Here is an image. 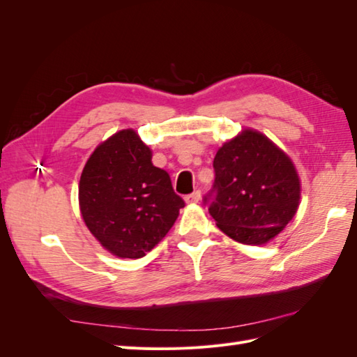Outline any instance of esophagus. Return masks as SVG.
<instances>
[{
	"instance_id": "34e87169",
	"label": "esophagus",
	"mask_w": 357,
	"mask_h": 357,
	"mask_svg": "<svg viewBox=\"0 0 357 357\" xmlns=\"http://www.w3.org/2000/svg\"><path fill=\"white\" fill-rule=\"evenodd\" d=\"M199 198H201V190H195V192L189 193V195H186L185 201H186V204H197L199 201Z\"/></svg>"
}]
</instances>
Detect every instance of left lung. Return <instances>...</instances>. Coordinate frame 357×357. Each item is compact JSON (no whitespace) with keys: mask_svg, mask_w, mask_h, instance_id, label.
Masks as SVG:
<instances>
[{"mask_svg":"<svg viewBox=\"0 0 357 357\" xmlns=\"http://www.w3.org/2000/svg\"><path fill=\"white\" fill-rule=\"evenodd\" d=\"M213 167L215 178L204 202L229 238L266 244L295 215L301 199L296 168L264 134L244 129L218 150Z\"/></svg>","mask_w":357,"mask_h":357,"instance_id":"8db88e82","label":"left lung"}]
</instances>
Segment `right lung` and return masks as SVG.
I'll use <instances>...</instances> for the list:
<instances>
[{"label": "right lung", "mask_w": 357, "mask_h": 357, "mask_svg": "<svg viewBox=\"0 0 357 357\" xmlns=\"http://www.w3.org/2000/svg\"><path fill=\"white\" fill-rule=\"evenodd\" d=\"M79 204L101 245L129 259L152 250L185 207L134 129H122L93 150L80 177Z\"/></svg>", "instance_id": "add662e5"}]
</instances>
